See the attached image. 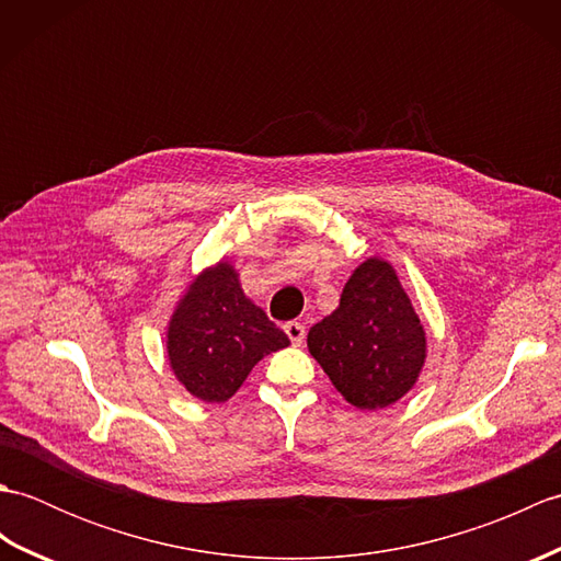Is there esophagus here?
Returning <instances> with one entry per match:
<instances>
[{
  "label": "esophagus",
  "instance_id": "esophagus-1",
  "mask_svg": "<svg viewBox=\"0 0 561 561\" xmlns=\"http://www.w3.org/2000/svg\"><path fill=\"white\" fill-rule=\"evenodd\" d=\"M284 332H287V337L291 340L294 347H301V344H304V337H306V328H304V323H296V320H291V323L284 325Z\"/></svg>",
  "mask_w": 561,
  "mask_h": 561
}]
</instances>
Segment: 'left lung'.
Wrapping results in <instances>:
<instances>
[{
  "instance_id": "left-lung-1",
  "label": "left lung",
  "mask_w": 561,
  "mask_h": 561,
  "mask_svg": "<svg viewBox=\"0 0 561 561\" xmlns=\"http://www.w3.org/2000/svg\"><path fill=\"white\" fill-rule=\"evenodd\" d=\"M308 352L359 410L388 408L416 383L424 328L386 260L368 257L354 270L340 306L308 332Z\"/></svg>"
}]
</instances>
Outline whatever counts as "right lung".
Here are the masks:
<instances>
[{
    "label": "right lung",
    "instance_id": "right-lung-1",
    "mask_svg": "<svg viewBox=\"0 0 561 561\" xmlns=\"http://www.w3.org/2000/svg\"><path fill=\"white\" fill-rule=\"evenodd\" d=\"M289 337L241 289L236 270L219 262L190 284L169 325V359L187 392L224 402L253 366L287 347Z\"/></svg>",
    "mask_w": 561,
    "mask_h": 561
}]
</instances>
